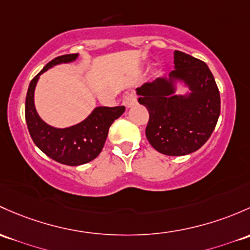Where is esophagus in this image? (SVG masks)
Listing matches in <instances>:
<instances>
[{
  "label": "esophagus",
  "instance_id": "1",
  "mask_svg": "<svg viewBox=\"0 0 250 250\" xmlns=\"http://www.w3.org/2000/svg\"><path fill=\"white\" fill-rule=\"evenodd\" d=\"M123 104H125V107H132L136 104V98L134 96V93H129L128 96L125 97L123 99Z\"/></svg>",
  "mask_w": 250,
  "mask_h": 250
}]
</instances>
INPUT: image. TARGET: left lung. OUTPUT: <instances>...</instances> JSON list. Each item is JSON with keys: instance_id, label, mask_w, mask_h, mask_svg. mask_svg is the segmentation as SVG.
<instances>
[{"instance_id": "8db88e82", "label": "left lung", "mask_w": 250, "mask_h": 250, "mask_svg": "<svg viewBox=\"0 0 250 250\" xmlns=\"http://www.w3.org/2000/svg\"><path fill=\"white\" fill-rule=\"evenodd\" d=\"M175 70L136 88L139 103L148 110L146 138L167 156H186L198 151L213 133L220 114V96L207 64L175 50ZM182 81L190 92L176 95L174 83Z\"/></svg>"}]
</instances>
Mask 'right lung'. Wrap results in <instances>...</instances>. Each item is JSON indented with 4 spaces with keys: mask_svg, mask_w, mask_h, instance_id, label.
I'll return each mask as SVG.
<instances>
[{
    "mask_svg": "<svg viewBox=\"0 0 250 250\" xmlns=\"http://www.w3.org/2000/svg\"><path fill=\"white\" fill-rule=\"evenodd\" d=\"M78 56V54L62 55L50 61L31 80L25 103L26 123L36 146L51 159L70 167L86 164L98 157L110 125L125 110V106H98L83 122L68 128L51 127L39 117L33 99L39 77L54 65L75 61Z\"/></svg>",
    "mask_w": 250,
    "mask_h": 250,
    "instance_id": "right-lung-1",
    "label": "right lung"
}]
</instances>
